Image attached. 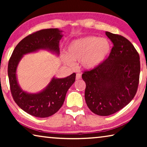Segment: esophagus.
Listing matches in <instances>:
<instances>
[{"label":"esophagus","instance_id":"1","mask_svg":"<svg viewBox=\"0 0 147 147\" xmlns=\"http://www.w3.org/2000/svg\"><path fill=\"white\" fill-rule=\"evenodd\" d=\"M82 78V74L80 73H77L76 75V80H79Z\"/></svg>","mask_w":147,"mask_h":147}]
</instances>
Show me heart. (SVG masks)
Instances as JSON below:
<instances>
[{"label": "heart", "instance_id": "heart-1", "mask_svg": "<svg viewBox=\"0 0 147 147\" xmlns=\"http://www.w3.org/2000/svg\"><path fill=\"white\" fill-rule=\"evenodd\" d=\"M111 51V43L108 39L89 36L75 39L67 47V54L62 58L69 66H73V61H81L84 68L92 69L106 60Z\"/></svg>", "mask_w": 147, "mask_h": 147}]
</instances>
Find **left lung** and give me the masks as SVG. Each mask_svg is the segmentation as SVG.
Segmentation results:
<instances>
[{"instance_id": "obj_1", "label": "left lung", "mask_w": 147, "mask_h": 147, "mask_svg": "<svg viewBox=\"0 0 147 147\" xmlns=\"http://www.w3.org/2000/svg\"><path fill=\"white\" fill-rule=\"evenodd\" d=\"M106 35L113 44L108 58L82 76L87 105L100 116L112 115L130 103L138 91L140 74L139 55L131 42L119 34Z\"/></svg>"}]
</instances>
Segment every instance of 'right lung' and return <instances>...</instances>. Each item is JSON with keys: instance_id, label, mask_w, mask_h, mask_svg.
Listing matches in <instances>:
<instances>
[{"instance_id": "1", "label": "right lung", "mask_w": 147, "mask_h": 147, "mask_svg": "<svg viewBox=\"0 0 147 147\" xmlns=\"http://www.w3.org/2000/svg\"><path fill=\"white\" fill-rule=\"evenodd\" d=\"M61 31L57 28L44 29L28 35L19 42L9 58L8 74L11 93L16 103L27 113L37 117H48L63 105L66 93L75 82L76 74L64 78H53L43 91L28 94L19 88L16 78L17 65L24 54L45 49L59 54Z\"/></svg>"}]
</instances>
